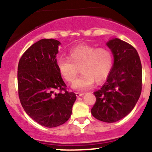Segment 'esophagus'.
<instances>
[{"instance_id":"1","label":"esophagus","mask_w":152,"mask_h":152,"mask_svg":"<svg viewBox=\"0 0 152 152\" xmlns=\"http://www.w3.org/2000/svg\"><path fill=\"white\" fill-rule=\"evenodd\" d=\"M76 95L77 97H80V96H82L84 95V93H79V92H76Z\"/></svg>"}]
</instances>
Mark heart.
<instances>
[{"instance_id": "heart-1", "label": "heart", "mask_w": 152, "mask_h": 152, "mask_svg": "<svg viewBox=\"0 0 152 152\" xmlns=\"http://www.w3.org/2000/svg\"><path fill=\"white\" fill-rule=\"evenodd\" d=\"M56 65L61 76L69 83L73 82L80 67L82 73L72 87L83 91L91 88L96 81L99 84L107 80L113 70L114 56L107 47L82 44L69 50L68 58H59Z\"/></svg>"}]
</instances>
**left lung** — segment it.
Wrapping results in <instances>:
<instances>
[{"instance_id": "left-lung-1", "label": "left lung", "mask_w": 152, "mask_h": 152, "mask_svg": "<svg viewBox=\"0 0 152 152\" xmlns=\"http://www.w3.org/2000/svg\"><path fill=\"white\" fill-rule=\"evenodd\" d=\"M107 45L113 51L114 65L107 82L94 93L96 98L91 113L98 120L113 123L126 116L135 106L142 90V65L132 45L120 39Z\"/></svg>"}]
</instances>
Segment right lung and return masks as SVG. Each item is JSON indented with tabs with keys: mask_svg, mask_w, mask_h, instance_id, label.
Returning a JSON list of instances; mask_svg holds the SVG:
<instances>
[{
	"mask_svg": "<svg viewBox=\"0 0 152 152\" xmlns=\"http://www.w3.org/2000/svg\"><path fill=\"white\" fill-rule=\"evenodd\" d=\"M60 44L53 39L37 41L24 52L18 67V95L23 108L37 123L48 128L70 118L76 99L73 92L66 90L58 70L56 54Z\"/></svg>",
	"mask_w": 152,
	"mask_h": 152,
	"instance_id": "right-lung-1",
	"label": "right lung"
}]
</instances>
